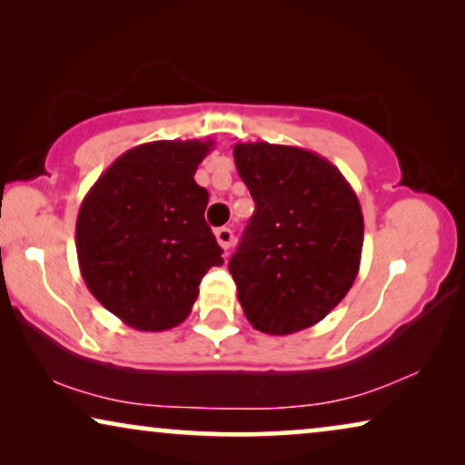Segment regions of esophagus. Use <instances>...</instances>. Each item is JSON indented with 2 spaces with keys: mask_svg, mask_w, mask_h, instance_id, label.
<instances>
[{
  "mask_svg": "<svg viewBox=\"0 0 465 465\" xmlns=\"http://www.w3.org/2000/svg\"><path fill=\"white\" fill-rule=\"evenodd\" d=\"M215 239H218V243H220L222 250L226 252V250H231V245H232V241H234V234H232L231 228L222 226V228H218V231H215Z\"/></svg>",
  "mask_w": 465,
  "mask_h": 465,
  "instance_id": "esophagus-1",
  "label": "esophagus"
}]
</instances>
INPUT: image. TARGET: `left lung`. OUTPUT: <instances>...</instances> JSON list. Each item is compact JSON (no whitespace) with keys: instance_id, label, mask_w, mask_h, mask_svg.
Listing matches in <instances>:
<instances>
[{"instance_id":"8db88e82","label":"left lung","mask_w":465,"mask_h":465,"mask_svg":"<svg viewBox=\"0 0 465 465\" xmlns=\"http://www.w3.org/2000/svg\"><path fill=\"white\" fill-rule=\"evenodd\" d=\"M241 180L256 212L228 262L250 323L294 334L322 322L358 277L364 215L339 169L315 152L237 143Z\"/></svg>"}]
</instances>
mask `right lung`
Segmentation results:
<instances>
[{"instance_id": "add662e5", "label": "right lung", "mask_w": 465, "mask_h": 465, "mask_svg": "<svg viewBox=\"0 0 465 465\" xmlns=\"http://www.w3.org/2000/svg\"><path fill=\"white\" fill-rule=\"evenodd\" d=\"M212 139H161L118 156L82 201L75 252L91 294L143 332L186 320L199 283L224 264L205 222L209 194L194 182Z\"/></svg>"}]
</instances>
